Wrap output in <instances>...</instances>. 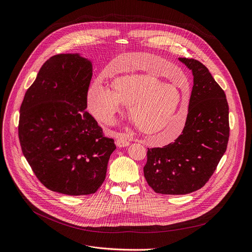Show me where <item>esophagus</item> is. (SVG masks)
I'll use <instances>...</instances> for the list:
<instances>
[{"mask_svg": "<svg viewBox=\"0 0 252 252\" xmlns=\"http://www.w3.org/2000/svg\"><path fill=\"white\" fill-rule=\"evenodd\" d=\"M116 145L120 148H125V147H127L129 145V142H127L125 138H119L116 141Z\"/></svg>", "mask_w": 252, "mask_h": 252, "instance_id": "esophagus-1", "label": "esophagus"}]
</instances>
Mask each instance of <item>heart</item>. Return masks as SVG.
Wrapping results in <instances>:
<instances>
[{"label":"heart","mask_w":252,"mask_h":252,"mask_svg":"<svg viewBox=\"0 0 252 252\" xmlns=\"http://www.w3.org/2000/svg\"><path fill=\"white\" fill-rule=\"evenodd\" d=\"M143 54L130 55L144 57ZM148 57L154 62L161 59ZM133 70L114 77L112 90L95 81L87 93V103L94 116L104 124H111L123 111V104L128 107V116L134 126L158 143L175 140L185 126L189 106L188 95L170 82H163L155 73L133 65Z\"/></svg>","instance_id":"1"}]
</instances>
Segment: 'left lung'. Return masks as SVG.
Instances as JSON below:
<instances>
[{
	"label": "left lung",
	"instance_id": "left-lung-1",
	"mask_svg": "<svg viewBox=\"0 0 252 252\" xmlns=\"http://www.w3.org/2000/svg\"><path fill=\"white\" fill-rule=\"evenodd\" d=\"M194 76L182 133L163 148L148 149L144 175L149 186L166 195L201 189L215 172L229 140V107L208 68L193 58H179Z\"/></svg>",
	"mask_w": 252,
	"mask_h": 252
}]
</instances>
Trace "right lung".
<instances>
[{
  "mask_svg": "<svg viewBox=\"0 0 252 252\" xmlns=\"http://www.w3.org/2000/svg\"><path fill=\"white\" fill-rule=\"evenodd\" d=\"M91 77L89 60L54 55L40 68L20 107L23 155L42 184L57 193H95L117 148L85 110Z\"/></svg>",
  "mask_w": 252,
  "mask_h": 252,
  "instance_id": "obj_1",
  "label": "right lung"
}]
</instances>
